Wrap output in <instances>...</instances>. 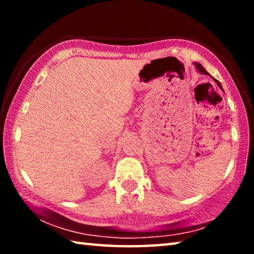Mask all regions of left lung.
Segmentation results:
<instances>
[{"label": "left lung", "instance_id": "obj_1", "mask_svg": "<svg viewBox=\"0 0 254 254\" xmlns=\"http://www.w3.org/2000/svg\"><path fill=\"white\" fill-rule=\"evenodd\" d=\"M194 65H195V67H196V69H197V70H198V71L200 72V74H203V75H208L209 77H212V76H210V75L208 74V72H207V71H206V70H205V68H204L203 66H201V65H200V64H198V63H195V64H194ZM212 78H213V80L215 81V83H216V84L218 85V87H220V88L222 89V91H223V87H222V85H221V83H220V81H218V80H216V79H215V78H214V77H212ZM223 92H224V91H223Z\"/></svg>", "mask_w": 254, "mask_h": 254}]
</instances>
